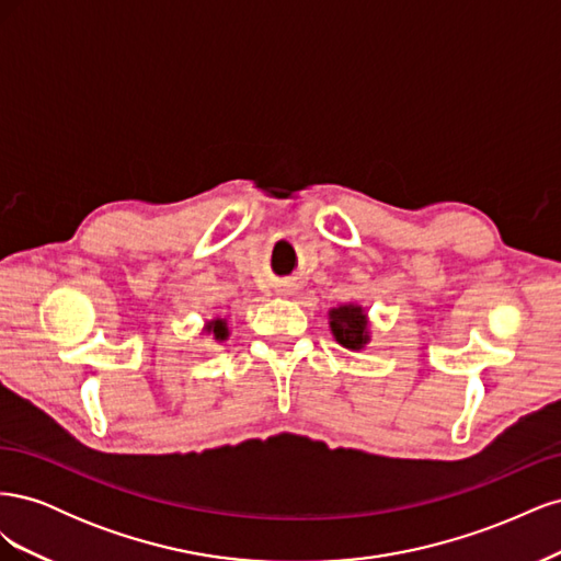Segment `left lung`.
I'll use <instances>...</instances> for the list:
<instances>
[{"label":"left lung","mask_w":561,"mask_h":561,"mask_svg":"<svg viewBox=\"0 0 561 561\" xmlns=\"http://www.w3.org/2000/svg\"><path fill=\"white\" fill-rule=\"evenodd\" d=\"M330 328L339 344L351 351H360L367 342V318L365 311L355 304H344L330 311Z\"/></svg>","instance_id":"1"}]
</instances>
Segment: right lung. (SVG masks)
<instances>
[{"label":"right lung","mask_w":561,"mask_h":561,"mask_svg":"<svg viewBox=\"0 0 561 561\" xmlns=\"http://www.w3.org/2000/svg\"><path fill=\"white\" fill-rule=\"evenodd\" d=\"M206 332H210L217 342H225V339L229 336V328H227V320H222V318H215V320H210L208 325H206Z\"/></svg>","instance_id":"add662e5"}]
</instances>
